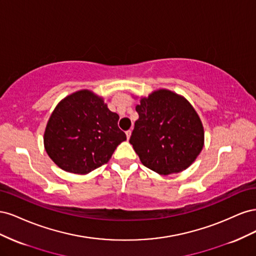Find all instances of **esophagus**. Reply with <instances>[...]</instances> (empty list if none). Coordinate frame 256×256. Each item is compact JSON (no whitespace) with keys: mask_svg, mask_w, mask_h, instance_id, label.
<instances>
[{"mask_svg":"<svg viewBox=\"0 0 256 256\" xmlns=\"http://www.w3.org/2000/svg\"><path fill=\"white\" fill-rule=\"evenodd\" d=\"M126 136H127V138L129 140L130 136H131V130H127V131H126Z\"/></svg>","mask_w":256,"mask_h":256,"instance_id":"1","label":"esophagus"}]
</instances>
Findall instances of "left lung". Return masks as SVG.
<instances>
[{
	"label": "left lung",
	"instance_id": "left-lung-1",
	"mask_svg": "<svg viewBox=\"0 0 256 256\" xmlns=\"http://www.w3.org/2000/svg\"><path fill=\"white\" fill-rule=\"evenodd\" d=\"M130 144L142 164L160 175L189 168L204 146V128L187 99L168 90L152 92L136 106Z\"/></svg>",
	"mask_w": 256,
	"mask_h": 256
}]
</instances>
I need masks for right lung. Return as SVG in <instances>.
<instances>
[{"label":"right lung","mask_w":256,"mask_h":256,"mask_svg":"<svg viewBox=\"0 0 256 256\" xmlns=\"http://www.w3.org/2000/svg\"><path fill=\"white\" fill-rule=\"evenodd\" d=\"M118 120L102 97L88 90L76 92L52 112L44 136L46 152L64 171L88 174L106 164L126 140Z\"/></svg>","instance_id":"right-lung-1"}]
</instances>
